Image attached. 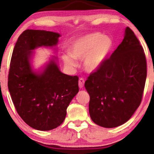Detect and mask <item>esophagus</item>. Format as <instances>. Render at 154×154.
Wrapping results in <instances>:
<instances>
[{
    "mask_svg": "<svg viewBox=\"0 0 154 154\" xmlns=\"http://www.w3.org/2000/svg\"><path fill=\"white\" fill-rule=\"evenodd\" d=\"M84 83H85V80H84L83 78H80V79H79V87H80V88H83Z\"/></svg>",
    "mask_w": 154,
    "mask_h": 154,
    "instance_id": "esophagus-1",
    "label": "esophagus"
}]
</instances>
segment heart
I'll return each instance as SVG.
<instances>
[{
	"label": "heart",
	"mask_w": 154,
	"mask_h": 154,
	"mask_svg": "<svg viewBox=\"0 0 154 154\" xmlns=\"http://www.w3.org/2000/svg\"><path fill=\"white\" fill-rule=\"evenodd\" d=\"M113 42L107 36L99 33H90L77 38L69 49V54H63L62 59L66 65L76 66L74 59H84V68L87 72L97 70L104 63L111 52Z\"/></svg>",
	"instance_id": "obj_1"
}]
</instances>
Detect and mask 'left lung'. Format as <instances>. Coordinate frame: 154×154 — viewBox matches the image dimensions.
Returning <instances> with one entry per match:
<instances>
[{
  "instance_id": "1",
  "label": "left lung",
  "mask_w": 154,
  "mask_h": 154,
  "mask_svg": "<svg viewBox=\"0 0 154 154\" xmlns=\"http://www.w3.org/2000/svg\"><path fill=\"white\" fill-rule=\"evenodd\" d=\"M146 77L144 50L127 27L122 42L85 82L92 121L105 128L129 121L142 102Z\"/></svg>"
}]
</instances>
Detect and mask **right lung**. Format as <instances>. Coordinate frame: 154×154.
<instances>
[{
	"label": "right lung",
	"mask_w": 154,
	"mask_h": 154,
	"mask_svg": "<svg viewBox=\"0 0 154 154\" xmlns=\"http://www.w3.org/2000/svg\"><path fill=\"white\" fill-rule=\"evenodd\" d=\"M60 34L41 30H25L16 42L8 77V88L18 115L28 126L40 131L57 128L63 122L66 109L78 93L77 76L59 70L51 60L42 73L33 72L30 50L57 45Z\"/></svg>",
	"instance_id": "right-lung-1"
}]
</instances>
